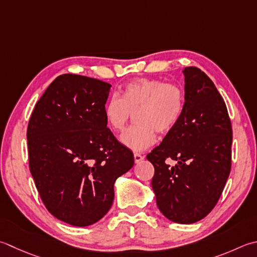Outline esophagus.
Returning a JSON list of instances; mask_svg holds the SVG:
<instances>
[{"label": "esophagus", "instance_id": "obj_1", "mask_svg": "<svg viewBox=\"0 0 257 257\" xmlns=\"http://www.w3.org/2000/svg\"><path fill=\"white\" fill-rule=\"evenodd\" d=\"M134 158H135V163L138 164L142 162V160L144 159V156L142 154H138V153H135L134 154Z\"/></svg>", "mask_w": 257, "mask_h": 257}]
</instances>
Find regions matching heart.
<instances>
[{
    "mask_svg": "<svg viewBox=\"0 0 257 257\" xmlns=\"http://www.w3.org/2000/svg\"><path fill=\"white\" fill-rule=\"evenodd\" d=\"M185 101L180 85L140 78L125 83L119 97L112 95L104 104L103 114L108 127L119 133L135 113L137 122L121 135V143L135 152H142L156 142L157 132L167 134L178 123Z\"/></svg>",
    "mask_w": 257,
    "mask_h": 257,
    "instance_id": "b5f03b06",
    "label": "heart"
}]
</instances>
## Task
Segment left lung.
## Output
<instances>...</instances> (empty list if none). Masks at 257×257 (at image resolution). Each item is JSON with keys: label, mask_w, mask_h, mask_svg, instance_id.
<instances>
[{"label": "left lung", "mask_w": 257, "mask_h": 257, "mask_svg": "<svg viewBox=\"0 0 257 257\" xmlns=\"http://www.w3.org/2000/svg\"><path fill=\"white\" fill-rule=\"evenodd\" d=\"M185 109L163 143L147 155L154 165L152 186L168 219L193 224L217 204L232 167L233 130L224 99L208 75L184 69ZM172 159L175 166L165 164Z\"/></svg>", "instance_id": "1"}]
</instances>
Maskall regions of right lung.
<instances>
[{"label": "right lung", "instance_id": "obj_1", "mask_svg": "<svg viewBox=\"0 0 257 257\" xmlns=\"http://www.w3.org/2000/svg\"><path fill=\"white\" fill-rule=\"evenodd\" d=\"M110 87L84 75H59L29 120V167L40 197L54 217L73 226L108 213L115 179L135 163L105 122Z\"/></svg>", "mask_w": 257, "mask_h": 257}]
</instances>
